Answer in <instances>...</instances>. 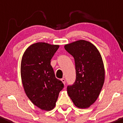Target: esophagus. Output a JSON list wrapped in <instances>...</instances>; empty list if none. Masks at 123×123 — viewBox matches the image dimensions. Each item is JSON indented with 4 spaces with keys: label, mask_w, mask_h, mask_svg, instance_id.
<instances>
[{
    "label": "esophagus",
    "mask_w": 123,
    "mask_h": 123,
    "mask_svg": "<svg viewBox=\"0 0 123 123\" xmlns=\"http://www.w3.org/2000/svg\"><path fill=\"white\" fill-rule=\"evenodd\" d=\"M61 80L62 81V82H63V83H64V85H65V83H66L65 79H64V78H62V79H61Z\"/></svg>",
    "instance_id": "esophagus-1"
}]
</instances>
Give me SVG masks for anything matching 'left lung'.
<instances>
[{"mask_svg":"<svg viewBox=\"0 0 123 123\" xmlns=\"http://www.w3.org/2000/svg\"><path fill=\"white\" fill-rule=\"evenodd\" d=\"M64 49L75 63L76 80L67 87L68 95L77 107L88 108L98 98L104 82L101 54L93 44L85 40L66 44Z\"/></svg>","mask_w":123,"mask_h":123,"instance_id":"obj_1","label":"left lung"}]
</instances>
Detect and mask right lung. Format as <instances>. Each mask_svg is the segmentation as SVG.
<instances>
[{
    "label": "right lung",
    "mask_w": 123,
    "mask_h": 123,
    "mask_svg": "<svg viewBox=\"0 0 123 123\" xmlns=\"http://www.w3.org/2000/svg\"><path fill=\"white\" fill-rule=\"evenodd\" d=\"M58 45L37 43L30 45L21 60V74L25 93L35 105L43 110L54 108L63 82L55 76L51 59Z\"/></svg>",
    "instance_id": "add662e5"
}]
</instances>
